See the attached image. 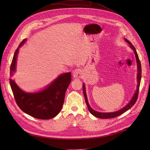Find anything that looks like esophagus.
<instances>
[{
    "instance_id": "34e87169",
    "label": "esophagus",
    "mask_w": 150,
    "mask_h": 150,
    "mask_svg": "<svg viewBox=\"0 0 150 150\" xmlns=\"http://www.w3.org/2000/svg\"><path fill=\"white\" fill-rule=\"evenodd\" d=\"M83 71L81 69H76L73 72V76L74 78H79L81 77Z\"/></svg>"
}]
</instances>
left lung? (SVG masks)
Instances as JSON below:
<instances>
[{
	"label": "left lung",
	"instance_id": "left-lung-1",
	"mask_svg": "<svg viewBox=\"0 0 150 150\" xmlns=\"http://www.w3.org/2000/svg\"><path fill=\"white\" fill-rule=\"evenodd\" d=\"M125 41L129 43V45H130V47H131V49H133L135 54V57L137 59V65H138V76H137V81L138 82V86H137V91L134 96V97H132V100H131V101L128 103L125 108H123V109H122L121 110L115 112H112V113H101V112H96L94 110H93L91 107L90 106L88 100H87V95H86V93H85V85L83 84V95H84V97H85V102H86V104L87 105V108L90 111V112L94 115V116L100 118V119H111V118H114L116 117H117L119 116H120V115L123 114V113L126 112L127 110H129V109H131L132 107L135 104V103L137 102V100L138 99V93H139V85H140V82H141V62L138 57V55L137 54V52L135 50V47L132 45V44L130 41H128L127 39H125Z\"/></svg>",
	"mask_w": 150,
	"mask_h": 150
}]
</instances>
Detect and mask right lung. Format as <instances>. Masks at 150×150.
I'll return each instance as SVG.
<instances>
[{
  "label": "right lung",
  "instance_id": "1",
  "mask_svg": "<svg viewBox=\"0 0 150 150\" xmlns=\"http://www.w3.org/2000/svg\"><path fill=\"white\" fill-rule=\"evenodd\" d=\"M15 50L10 68L11 75L15 71L19 47ZM71 82L70 72L59 75L46 89L38 93H27L21 90L12 79H9L11 87L19 108L25 113L39 119H49L57 116L61 110L66 91Z\"/></svg>",
  "mask_w": 150,
  "mask_h": 150
}]
</instances>
